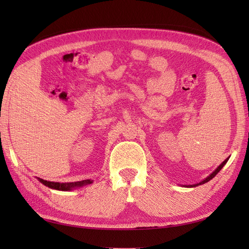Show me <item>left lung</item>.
<instances>
[{
    "label": "left lung",
    "mask_w": 249,
    "mask_h": 249,
    "mask_svg": "<svg viewBox=\"0 0 249 249\" xmlns=\"http://www.w3.org/2000/svg\"><path fill=\"white\" fill-rule=\"evenodd\" d=\"M229 159H230V157L229 158H227V159H225L220 165H219V166H218L212 173H211V175L210 176H208L205 179H202V180H200V182L199 183H197V184H193V185H182L183 187H186V188H193V187H196V186H199V185H202V184H205V183H208L209 182V180H211V179H212L216 175H217V173L218 172H219L220 170H221V168L224 166V165L225 164H227V162L229 161Z\"/></svg>",
    "instance_id": "obj_1"
}]
</instances>
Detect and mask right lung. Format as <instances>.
I'll return each instance as SVG.
<instances>
[{
    "instance_id": "add662e5",
    "label": "right lung",
    "mask_w": 249,
    "mask_h": 249,
    "mask_svg": "<svg viewBox=\"0 0 249 249\" xmlns=\"http://www.w3.org/2000/svg\"><path fill=\"white\" fill-rule=\"evenodd\" d=\"M37 179L39 180L41 184L44 186H47L51 189H55L59 191H71L72 189H76V188H80L83 186H86L89 184H92L93 180L92 179H84L81 180V182H73V183H58V182H49V180L42 179L37 178Z\"/></svg>"
}]
</instances>
